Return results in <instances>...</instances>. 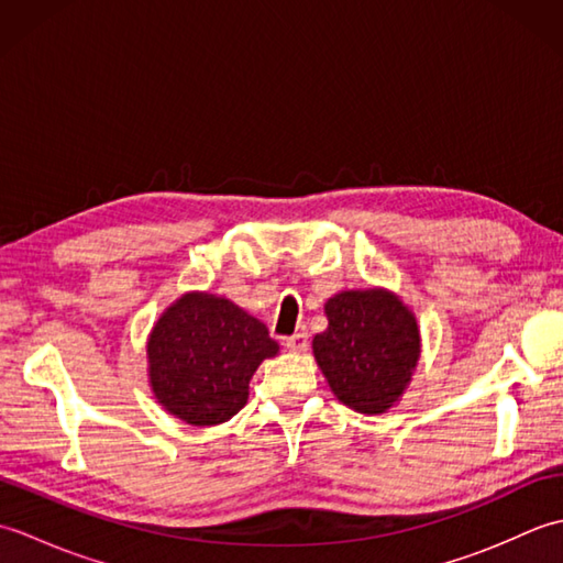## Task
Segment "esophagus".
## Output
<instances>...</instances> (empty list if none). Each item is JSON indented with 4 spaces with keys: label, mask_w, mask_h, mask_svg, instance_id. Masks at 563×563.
I'll return each instance as SVG.
<instances>
[{
    "label": "esophagus",
    "mask_w": 563,
    "mask_h": 563,
    "mask_svg": "<svg viewBox=\"0 0 563 563\" xmlns=\"http://www.w3.org/2000/svg\"><path fill=\"white\" fill-rule=\"evenodd\" d=\"M307 333H295V336L285 339V349H288L290 353H302L307 351Z\"/></svg>",
    "instance_id": "34e87169"
}]
</instances>
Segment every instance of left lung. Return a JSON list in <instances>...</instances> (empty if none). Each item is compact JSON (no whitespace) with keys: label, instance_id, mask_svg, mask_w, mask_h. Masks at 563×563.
I'll use <instances>...</instances> for the list:
<instances>
[{"label":"left lung","instance_id":"1","mask_svg":"<svg viewBox=\"0 0 563 563\" xmlns=\"http://www.w3.org/2000/svg\"><path fill=\"white\" fill-rule=\"evenodd\" d=\"M324 314L329 327L314 336L312 353L333 397L357 413H387L421 361L416 314L387 288L341 290Z\"/></svg>","mask_w":563,"mask_h":563}]
</instances>
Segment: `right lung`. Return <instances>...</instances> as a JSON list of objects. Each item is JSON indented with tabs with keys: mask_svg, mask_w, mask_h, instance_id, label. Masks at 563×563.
Instances as JSON below:
<instances>
[{
	"mask_svg": "<svg viewBox=\"0 0 563 563\" xmlns=\"http://www.w3.org/2000/svg\"><path fill=\"white\" fill-rule=\"evenodd\" d=\"M278 351L266 324L232 300L184 292L150 331V387L162 409L178 421L220 426L244 409L251 377Z\"/></svg>",
	"mask_w": 563,
	"mask_h": 563,
	"instance_id": "add662e5",
	"label": "right lung"
}]
</instances>
